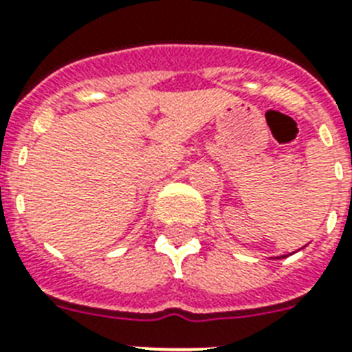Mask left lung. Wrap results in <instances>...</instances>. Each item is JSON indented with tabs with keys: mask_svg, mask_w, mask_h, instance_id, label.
I'll return each mask as SVG.
<instances>
[{
	"mask_svg": "<svg viewBox=\"0 0 352 352\" xmlns=\"http://www.w3.org/2000/svg\"><path fill=\"white\" fill-rule=\"evenodd\" d=\"M283 257H284V255H283Z\"/></svg>",
	"mask_w": 352,
	"mask_h": 352,
	"instance_id": "obj_1",
	"label": "left lung"
}]
</instances>
